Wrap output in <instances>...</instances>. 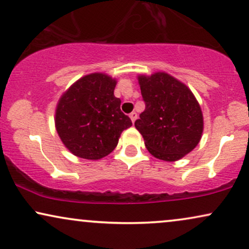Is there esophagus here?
<instances>
[{
	"label": "esophagus",
	"mask_w": 249,
	"mask_h": 249,
	"mask_svg": "<svg viewBox=\"0 0 249 249\" xmlns=\"http://www.w3.org/2000/svg\"><path fill=\"white\" fill-rule=\"evenodd\" d=\"M129 118H130V120H131V122H134L136 121V119H137V113L136 112H131L130 113V115H129Z\"/></svg>",
	"instance_id": "esophagus-1"
}]
</instances>
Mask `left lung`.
<instances>
[{
    "instance_id": "1",
    "label": "left lung",
    "mask_w": 249,
    "mask_h": 249,
    "mask_svg": "<svg viewBox=\"0 0 249 249\" xmlns=\"http://www.w3.org/2000/svg\"><path fill=\"white\" fill-rule=\"evenodd\" d=\"M137 79L145 109L135 127L153 157L179 160L201 141L204 124L198 101L186 84L167 72L139 75Z\"/></svg>"
}]
</instances>
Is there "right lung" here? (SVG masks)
<instances>
[{
    "label": "right lung",
    "instance_id": "right-lung-1",
    "mask_svg": "<svg viewBox=\"0 0 249 249\" xmlns=\"http://www.w3.org/2000/svg\"><path fill=\"white\" fill-rule=\"evenodd\" d=\"M116 79L105 72L83 76L61 96L55 109V128L76 157L98 160L116 148L131 120L114 96Z\"/></svg>",
    "mask_w": 249,
    "mask_h": 249
}]
</instances>
